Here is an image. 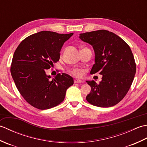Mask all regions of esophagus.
Masks as SVG:
<instances>
[{
    "label": "esophagus",
    "mask_w": 147,
    "mask_h": 147,
    "mask_svg": "<svg viewBox=\"0 0 147 147\" xmlns=\"http://www.w3.org/2000/svg\"><path fill=\"white\" fill-rule=\"evenodd\" d=\"M74 83H82L83 81L81 80H78V79H75L74 80Z\"/></svg>",
    "instance_id": "obj_1"
}]
</instances>
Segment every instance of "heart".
Segmentation results:
<instances>
[{
	"label": "heart",
	"instance_id": "obj_1",
	"mask_svg": "<svg viewBox=\"0 0 147 147\" xmlns=\"http://www.w3.org/2000/svg\"><path fill=\"white\" fill-rule=\"evenodd\" d=\"M72 74H73L74 76H77V77H80L83 75V72L82 70L79 69H74L73 71H71Z\"/></svg>",
	"mask_w": 147,
	"mask_h": 147
}]
</instances>
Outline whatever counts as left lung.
I'll list each match as a JSON object with an SVG mask.
<instances>
[{
    "mask_svg": "<svg viewBox=\"0 0 147 147\" xmlns=\"http://www.w3.org/2000/svg\"><path fill=\"white\" fill-rule=\"evenodd\" d=\"M82 41L92 45L95 64L91 74L99 72L102 81H86L91 92L86 99L100 107L118 104L125 96L136 73V63L129 46L114 33L100 30L80 34Z\"/></svg>",
    "mask_w": 147,
    "mask_h": 147,
    "instance_id": "8db88e82",
    "label": "left lung"
}]
</instances>
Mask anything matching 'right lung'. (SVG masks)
Returning <instances> with one entry per match:
<instances>
[{
	"label": "right lung",
	"mask_w": 147,
	"mask_h": 147,
	"mask_svg": "<svg viewBox=\"0 0 147 147\" xmlns=\"http://www.w3.org/2000/svg\"><path fill=\"white\" fill-rule=\"evenodd\" d=\"M73 35L42 31L26 37L15 51L11 75L18 91L33 107L41 110L55 107L73 85V78L67 74H57L51 80L45 73L59 61L62 45Z\"/></svg>",
	"instance_id": "add662e5"
}]
</instances>
